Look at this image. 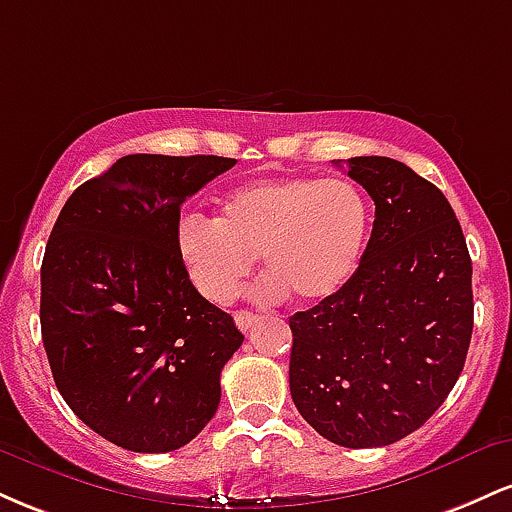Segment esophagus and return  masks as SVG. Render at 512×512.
Masks as SVG:
<instances>
[{"label":"esophagus","mask_w":512,"mask_h":512,"mask_svg":"<svg viewBox=\"0 0 512 512\" xmlns=\"http://www.w3.org/2000/svg\"><path fill=\"white\" fill-rule=\"evenodd\" d=\"M236 325H238V330H243V332H248L252 325H255L257 322V315H252V313H248V310H238L236 315Z\"/></svg>","instance_id":"34e87169"}]
</instances>
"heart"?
<instances>
[{
    "label": "heart",
    "mask_w": 512,
    "mask_h": 512,
    "mask_svg": "<svg viewBox=\"0 0 512 512\" xmlns=\"http://www.w3.org/2000/svg\"><path fill=\"white\" fill-rule=\"evenodd\" d=\"M370 204L349 180L308 175L245 182L221 199L219 219L182 214L178 255L195 289L228 303L260 255L262 298L293 293L301 303L337 296L354 279L368 245Z\"/></svg>",
    "instance_id": "heart-1"
}]
</instances>
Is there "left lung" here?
<instances>
[{
  "instance_id": "1",
  "label": "left lung",
  "mask_w": 512,
  "mask_h": 512,
  "mask_svg": "<svg viewBox=\"0 0 512 512\" xmlns=\"http://www.w3.org/2000/svg\"><path fill=\"white\" fill-rule=\"evenodd\" d=\"M346 166L375 202L373 233L354 279L289 320V385L322 438L380 448L424 426L460 378L474 327L472 260L433 182L385 156Z\"/></svg>"
}]
</instances>
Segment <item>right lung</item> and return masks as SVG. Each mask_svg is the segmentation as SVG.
Here are the masks:
<instances>
[{
    "mask_svg": "<svg viewBox=\"0 0 512 512\" xmlns=\"http://www.w3.org/2000/svg\"><path fill=\"white\" fill-rule=\"evenodd\" d=\"M236 166L223 156H122L76 187L40 267L52 378L84 424L132 452L190 443L219 409L236 322L192 286L180 207Z\"/></svg>",
    "mask_w": 512,
    "mask_h": 512,
    "instance_id": "right-lung-1",
    "label": "right lung"
}]
</instances>
